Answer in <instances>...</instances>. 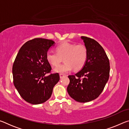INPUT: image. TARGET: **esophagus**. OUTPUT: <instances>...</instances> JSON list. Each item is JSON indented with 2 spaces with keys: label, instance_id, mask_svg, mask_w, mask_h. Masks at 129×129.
<instances>
[{
  "label": "esophagus",
  "instance_id": "1",
  "mask_svg": "<svg viewBox=\"0 0 129 129\" xmlns=\"http://www.w3.org/2000/svg\"><path fill=\"white\" fill-rule=\"evenodd\" d=\"M64 76H65V75H63V74H60V78L64 77Z\"/></svg>",
  "mask_w": 129,
  "mask_h": 129
}]
</instances>
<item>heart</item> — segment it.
<instances>
[{"mask_svg": "<svg viewBox=\"0 0 129 129\" xmlns=\"http://www.w3.org/2000/svg\"><path fill=\"white\" fill-rule=\"evenodd\" d=\"M56 53L48 52L47 61L53 66H57L64 58L65 62L53 69L54 73L64 74L71 71L82 69L88 58V51L84 45H77L75 43L65 42L58 45Z\"/></svg>", "mask_w": 129, "mask_h": 129, "instance_id": "b5f03b06", "label": "heart"}]
</instances>
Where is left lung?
Wrapping results in <instances>:
<instances>
[{"label":"left lung","mask_w":129,"mask_h":129,"mask_svg":"<svg viewBox=\"0 0 129 129\" xmlns=\"http://www.w3.org/2000/svg\"><path fill=\"white\" fill-rule=\"evenodd\" d=\"M88 51L84 67L75 75H69L67 87L69 95L79 102H88L99 97L108 82L110 63L103 48L94 39L81 36Z\"/></svg>","instance_id":"8db88e82"}]
</instances>
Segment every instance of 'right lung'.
<instances>
[{
  "instance_id": "1",
  "label": "right lung",
  "mask_w": 129,
  "mask_h": 129,
  "mask_svg": "<svg viewBox=\"0 0 129 129\" xmlns=\"http://www.w3.org/2000/svg\"><path fill=\"white\" fill-rule=\"evenodd\" d=\"M54 41L36 38L26 42L19 49L12 67L15 87L23 99L34 105L44 103L60 80L58 73L46 76L51 71L46 55Z\"/></svg>"
}]
</instances>
